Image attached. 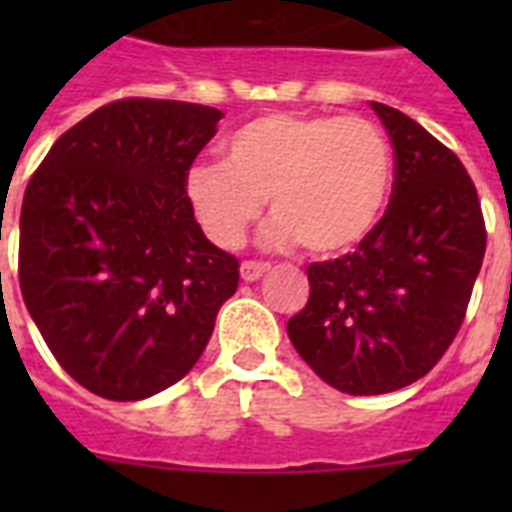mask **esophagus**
Listing matches in <instances>:
<instances>
[{
    "instance_id": "34e87169",
    "label": "esophagus",
    "mask_w": 512,
    "mask_h": 512,
    "mask_svg": "<svg viewBox=\"0 0 512 512\" xmlns=\"http://www.w3.org/2000/svg\"><path fill=\"white\" fill-rule=\"evenodd\" d=\"M265 271H268V265L265 263H241V279L247 281V284L263 279Z\"/></svg>"
}]
</instances>
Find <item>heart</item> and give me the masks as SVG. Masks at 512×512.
I'll return each mask as SVG.
<instances>
[{
  "mask_svg": "<svg viewBox=\"0 0 512 512\" xmlns=\"http://www.w3.org/2000/svg\"><path fill=\"white\" fill-rule=\"evenodd\" d=\"M390 183L393 154L369 119L271 114L231 132L223 162L193 164L183 196L215 247H241L268 199L276 220L265 228V247L303 241L311 255L329 257L374 231Z\"/></svg>",
  "mask_w": 512,
  "mask_h": 512,
  "instance_id": "heart-1",
  "label": "heart"
}]
</instances>
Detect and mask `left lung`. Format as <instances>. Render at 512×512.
I'll return each mask as SVG.
<instances>
[{"mask_svg":"<svg viewBox=\"0 0 512 512\" xmlns=\"http://www.w3.org/2000/svg\"><path fill=\"white\" fill-rule=\"evenodd\" d=\"M388 130L396 180L385 215L356 252L308 268L311 297L287 335L332 388H406L452 345L486 252L476 185L425 127L369 103Z\"/></svg>","mask_w":512,"mask_h":512,"instance_id":"1","label":"left lung"}]
</instances>
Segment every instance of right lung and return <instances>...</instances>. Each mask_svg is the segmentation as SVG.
I'll list each match as a JSON object with an SVG mask.
<instances>
[{
  "instance_id": "right-lung-1",
  "label": "right lung",
  "mask_w": 512,
  "mask_h": 512,
  "mask_svg": "<svg viewBox=\"0 0 512 512\" xmlns=\"http://www.w3.org/2000/svg\"><path fill=\"white\" fill-rule=\"evenodd\" d=\"M217 108L116 100L63 132L23 196L20 292L58 364L108 401H143L191 372L236 257L201 233L183 177Z\"/></svg>"
}]
</instances>
